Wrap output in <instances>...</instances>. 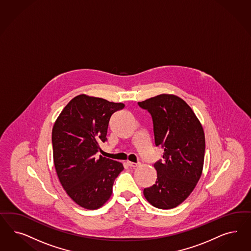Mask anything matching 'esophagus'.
<instances>
[{"instance_id": "34e87169", "label": "esophagus", "mask_w": 251, "mask_h": 251, "mask_svg": "<svg viewBox=\"0 0 251 251\" xmlns=\"http://www.w3.org/2000/svg\"><path fill=\"white\" fill-rule=\"evenodd\" d=\"M127 164L129 165L130 167H138L139 162H127Z\"/></svg>"}]
</instances>
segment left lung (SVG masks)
Here are the masks:
<instances>
[{
	"label": "left lung",
	"instance_id": "8db88e82",
	"mask_svg": "<svg viewBox=\"0 0 251 251\" xmlns=\"http://www.w3.org/2000/svg\"><path fill=\"white\" fill-rule=\"evenodd\" d=\"M138 105L151 114L155 145L164 148L163 161L154 163L156 183L143 194L158 209L176 208L191 194L202 174V125L191 107L174 94H160Z\"/></svg>",
	"mask_w": 251,
	"mask_h": 251
}]
</instances>
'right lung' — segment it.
<instances>
[{
  "label": "right lung",
  "instance_id": "1",
  "mask_svg": "<svg viewBox=\"0 0 251 251\" xmlns=\"http://www.w3.org/2000/svg\"><path fill=\"white\" fill-rule=\"evenodd\" d=\"M125 107L102 98L80 94L57 117L51 132L53 162L65 192L87 210L103 206L113 193L123 163L95 154L105 142L110 118Z\"/></svg>",
  "mask_w": 251,
  "mask_h": 251
}]
</instances>
